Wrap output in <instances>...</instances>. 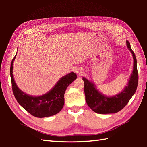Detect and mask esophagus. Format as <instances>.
Segmentation results:
<instances>
[{
  "label": "esophagus",
  "instance_id": "esophagus-1",
  "mask_svg": "<svg viewBox=\"0 0 147 147\" xmlns=\"http://www.w3.org/2000/svg\"><path fill=\"white\" fill-rule=\"evenodd\" d=\"M75 72H76V73L79 74V75H82V74L84 73V69L83 68L79 67V68L76 69Z\"/></svg>",
  "mask_w": 147,
  "mask_h": 147
}]
</instances>
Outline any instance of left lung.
<instances>
[{
    "label": "left lung",
    "instance_id": "8db88e82",
    "mask_svg": "<svg viewBox=\"0 0 147 147\" xmlns=\"http://www.w3.org/2000/svg\"><path fill=\"white\" fill-rule=\"evenodd\" d=\"M126 45L133 56V71L131 76L128 85L121 93L112 97H107L98 92V90L95 88L94 84L90 82L85 78H83V80L85 83L84 90H85L86 102L90 108L96 113H116L125 107L133 95L135 94L138 83L137 61L135 53L131 49L130 43L127 40L126 41Z\"/></svg>",
    "mask_w": 147,
    "mask_h": 147
}]
</instances>
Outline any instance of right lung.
<instances>
[{"label":"right lung","mask_w":147,"mask_h":147,"mask_svg":"<svg viewBox=\"0 0 147 147\" xmlns=\"http://www.w3.org/2000/svg\"><path fill=\"white\" fill-rule=\"evenodd\" d=\"M16 55L11 62L10 74L12 92L18 102L30 114L36 117H46L57 114L64 106L65 90L76 79V74L72 72L63 76L47 94L40 96H30L21 92L14 82L12 69Z\"/></svg>","instance_id":"obj_1"}]
</instances>
